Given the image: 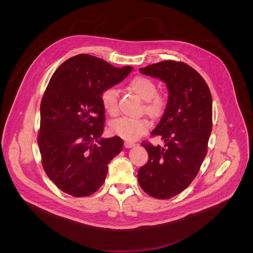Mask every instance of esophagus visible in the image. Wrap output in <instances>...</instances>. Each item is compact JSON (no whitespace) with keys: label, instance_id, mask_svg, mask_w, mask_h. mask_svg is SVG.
I'll use <instances>...</instances> for the list:
<instances>
[{"label":"esophagus","instance_id":"34e87169","mask_svg":"<svg viewBox=\"0 0 253 253\" xmlns=\"http://www.w3.org/2000/svg\"><path fill=\"white\" fill-rule=\"evenodd\" d=\"M134 146H135V143H133V142H130V141H126L125 142V147L126 148H132Z\"/></svg>","mask_w":253,"mask_h":253}]
</instances>
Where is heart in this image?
<instances>
[{"label":"heart","mask_w":253,"mask_h":253,"mask_svg":"<svg viewBox=\"0 0 253 253\" xmlns=\"http://www.w3.org/2000/svg\"><path fill=\"white\" fill-rule=\"evenodd\" d=\"M127 89L144 101L143 111L152 118L160 117L166 107V97L158 92L157 84L150 78L137 76L127 84ZM103 109L110 116L119 114L118 91L114 87H108L101 93ZM149 122L145 119L120 118L112 122L110 129L112 133L126 139L136 140L148 131Z\"/></svg>","instance_id":"b5f03b06"}]
</instances>
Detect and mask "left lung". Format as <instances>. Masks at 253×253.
Returning a JSON list of instances; mask_svg holds the SVG:
<instances>
[{"mask_svg": "<svg viewBox=\"0 0 253 253\" xmlns=\"http://www.w3.org/2000/svg\"><path fill=\"white\" fill-rule=\"evenodd\" d=\"M139 70L167 84L169 100L151 132L152 136L160 135L165 146L141 143L149 160L137 177L149 196L168 200L192 183L207 156L212 129V98L203 77L184 62L166 60Z\"/></svg>", "mask_w": 253, "mask_h": 253, "instance_id": "8db88e82", "label": "left lung"}]
</instances>
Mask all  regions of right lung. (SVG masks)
I'll list each match as a JSON object with an SVG mask.
<instances>
[{"mask_svg":"<svg viewBox=\"0 0 253 253\" xmlns=\"http://www.w3.org/2000/svg\"><path fill=\"white\" fill-rule=\"evenodd\" d=\"M133 68L79 54L53 73L41 102L38 144L48 178L73 197H86L104 183L110 161L123 149L119 136L101 138L105 110L101 93Z\"/></svg>","mask_w":253,"mask_h":253,"instance_id":"1","label":"right lung"}]
</instances>
